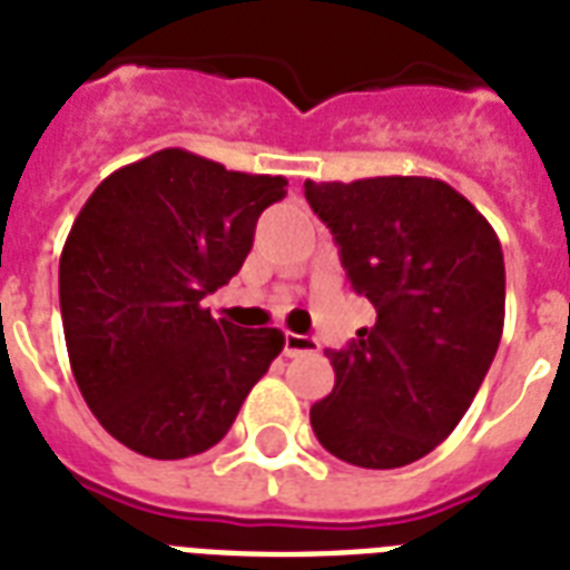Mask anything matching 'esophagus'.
Wrapping results in <instances>:
<instances>
[{
  "mask_svg": "<svg viewBox=\"0 0 570 570\" xmlns=\"http://www.w3.org/2000/svg\"><path fill=\"white\" fill-rule=\"evenodd\" d=\"M316 350H320V341H316V337H311V334H295V332L284 334V353L286 355L316 353Z\"/></svg>",
  "mask_w": 570,
  "mask_h": 570,
  "instance_id": "34e87169",
  "label": "esophagus"
}]
</instances>
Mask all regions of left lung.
<instances>
[{
	"instance_id": "left-lung-1",
	"label": "left lung",
	"mask_w": 570,
	"mask_h": 570,
	"mask_svg": "<svg viewBox=\"0 0 570 570\" xmlns=\"http://www.w3.org/2000/svg\"><path fill=\"white\" fill-rule=\"evenodd\" d=\"M304 197L376 307L371 328L328 350L334 389L311 428L353 466H406L449 440L488 376L505 325L502 245L442 179H307Z\"/></svg>"
}]
</instances>
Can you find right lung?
<instances>
[{
  "instance_id": "right-lung-1",
  "label": "right lung",
  "mask_w": 570,
  "mask_h": 570,
  "mask_svg": "<svg viewBox=\"0 0 570 570\" xmlns=\"http://www.w3.org/2000/svg\"><path fill=\"white\" fill-rule=\"evenodd\" d=\"M284 197V176L160 149L86 199L59 256V304L73 380L112 440L181 460L227 436L284 334L242 332L203 298L242 268L256 217Z\"/></svg>"
}]
</instances>
